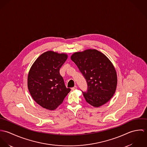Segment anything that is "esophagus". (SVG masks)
Listing matches in <instances>:
<instances>
[{
	"instance_id": "obj_1",
	"label": "esophagus",
	"mask_w": 147,
	"mask_h": 147,
	"mask_svg": "<svg viewBox=\"0 0 147 147\" xmlns=\"http://www.w3.org/2000/svg\"><path fill=\"white\" fill-rule=\"evenodd\" d=\"M76 89H77V86H76V85H75V86H74V87H73V88H71V89H72V90H76Z\"/></svg>"
}]
</instances>
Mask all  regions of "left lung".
I'll list each match as a JSON object with an SVG mask.
<instances>
[{"label":"left lung","mask_w":147,"mask_h":147,"mask_svg":"<svg viewBox=\"0 0 147 147\" xmlns=\"http://www.w3.org/2000/svg\"><path fill=\"white\" fill-rule=\"evenodd\" d=\"M71 58L86 80V91H82L86 101L94 107L108 102L117 84L116 71L109 59L101 52L92 49L75 53Z\"/></svg>","instance_id":"1"}]
</instances>
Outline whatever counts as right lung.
Here are the masks:
<instances>
[{"mask_svg": "<svg viewBox=\"0 0 147 147\" xmlns=\"http://www.w3.org/2000/svg\"><path fill=\"white\" fill-rule=\"evenodd\" d=\"M67 59L66 54L49 51L41 55L30 68L28 89L33 100L43 108L55 109L71 90L59 74Z\"/></svg>", "mask_w": 147, "mask_h": 147, "instance_id": "add662e5", "label": "right lung"}]
</instances>
